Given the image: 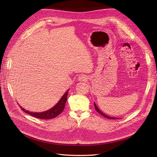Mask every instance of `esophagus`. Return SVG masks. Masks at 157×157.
<instances>
[{"label":"esophagus","instance_id":"1","mask_svg":"<svg viewBox=\"0 0 157 157\" xmlns=\"http://www.w3.org/2000/svg\"><path fill=\"white\" fill-rule=\"evenodd\" d=\"M78 80L80 81H86V80H87V77L85 75H82L78 77Z\"/></svg>","mask_w":157,"mask_h":157}]
</instances>
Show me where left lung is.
<instances>
[{
	"label": "left lung",
	"instance_id": "obj_1",
	"mask_svg": "<svg viewBox=\"0 0 157 157\" xmlns=\"http://www.w3.org/2000/svg\"><path fill=\"white\" fill-rule=\"evenodd\" d=\"M94 107H95V109H96V110L97 111V112H98L99 114H100L101 115H102L103 117H105V118H109V119H118V118H115V117H109V116H107V115H105V114H104L103 113H102L100 110H99V109H98V107L96 106V103H94Z\"/></svg>",
	"mask_w": 157,
	"mask_h": 157
}]
</instances>
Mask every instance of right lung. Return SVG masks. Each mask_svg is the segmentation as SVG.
Listing matches in <instances>:
<instances>
[{
	"label": "right lung",
	"instance_id": "obj_1",
	"mask_svg": "<svg viewBox=\"0 0 157 157\" xmlns=\"http://www.w3.org/2000/svg\"><path fill=\"white\" fill-rule=\"evenodd\" d=\"M67 93L68 90L66 92L63 96L60 99V100L58 101V103L56 105L50 109V110H48L42 113H33L26 111L25 109L22 108L21 107V109L23 111L29 115L35 117L37 118H40V119H51V118H54L56 117L58 115H59L61 113H62L63 109L65 108V103L67 101Z\"/></svg>",
	"mask_w": 157,
	"mask_h": 157
}]
</instances>
